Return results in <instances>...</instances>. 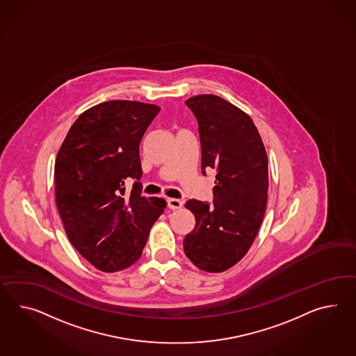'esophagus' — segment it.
<instances>
[{"instance_id": "obj_1", "label": "esophagus", "mask_w": 356, "mask_h": 356, "mask_svg": "<svg viewBox=\"0 0 356 356\" xmlns=\"http://www.w3.org/2000/svg\"><path fill=\"white\" fill-rule=\"evenodd\" d=\"M167 204H168V209H179L184 206V202L181 200H176V198H168Z\"/></svg>"}]
</instances>
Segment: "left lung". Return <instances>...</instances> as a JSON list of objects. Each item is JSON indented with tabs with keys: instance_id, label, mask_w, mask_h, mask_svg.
Returning a JSON list of instances; mask_svg holds the SVG:
<instances>
[{
	"instance_id": "1",
	"label": "left lung",
	"mask_w": 356,
	"mask_h": 356,
	"mask_svg": "<svg viewBox=\"0 0 356 356\" xmlns=\"http://www.w3.org/2000/svg\"><path fill=\"white\" fill-rule=\"evenodd\" d=\"M200 126L202 171H216L213 204L189 200L195 227L184 251L200 270L221 273L248 252L266 211L268 156L251 117L216 95L185 102Z\"/></svg>"
}]
</instances>
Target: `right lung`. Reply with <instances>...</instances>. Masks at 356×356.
<instances>
[{
    "instance_id": "right-lung-1",
    "label": "right lung",
    "mask_w": 356,
    "mask_h": 356,
    "mask_svg": "<svg viewBox=\"0 0 356 356\" xmlns=\"http://www.w3.org/2000/svg\"><path fill=\"white\" fill-rule=\"evenodd\" d=\"M161 108L130 100L95 105L68 131L55 161V200L72 245L96 269L139 260L165 200L141 195L139 145ZM136 180L131 193L124 182Z\"/></svg>"
}]
</instances>
